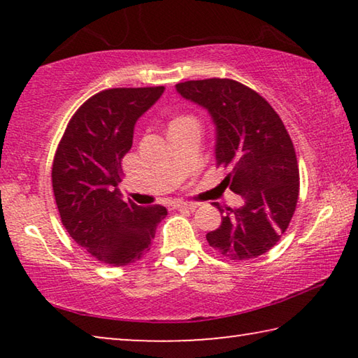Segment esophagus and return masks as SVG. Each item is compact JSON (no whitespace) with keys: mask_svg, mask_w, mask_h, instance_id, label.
<instances>
[{"mask_svg":"<svg viewBox=\"0 0 358 358\" xmlns=\"http://www.w3.org/2000/svg\"><path fill=\"white\" fill-rule=\"evenodd\" d=\"M199 207V203L196 202H177L173 203V208L177 210H196Z\"/></svg>","mask_w":358,"mask_h":358,"instance_id":"34e87169","label":"esophagus"}]
</instances>
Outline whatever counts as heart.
Instances as JSON below:
<instances>
[{
  "instance_id": "b5f03b06",
  "label": "heart",
  "mask_w": 358,
  "mask_h": 358,
  "mask_svg": "<svg viewBox=\"0 0 358 358\" xmlns=\"http://www.w3.org/2000/svg\"><path fill=\"white\" fill-rule=\"evenodd\" d=\"M181 118H185V117H181Z\"/></svg>"
}]
</instances>
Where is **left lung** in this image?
Instances as JSON below:
<instances>
[{"mask_svg":"<svg viewBox=\"0 0 358 358\" xmlns=\"http://www.w3.org/2000/svg\"><path fill=\"white\" fill-rule=\"evenodd\" d=\"M175 87L211 115L216 164L230 169L221 185L245 202L240 208L213 203L222 222L207 241L234 262L262 256L286 232L299 201V164L286 126L262 96L237 80L205 78Z\"/></svg>","mask_w":358,"mask_h":358,"instance_id":"8db88e82","label":"left lung"}]
</instances>
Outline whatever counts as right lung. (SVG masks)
I'll use <instances>...</instances> for the list:
<instances>
[{
    "instance_id": "right-lung-1",
    "label": "right lung",
    "mask_w": 358,
    "mask_h": 358,
    "mask_svg": "<svg viewBox=\"0 0 358 358\" xmlns=\"http://www.w3.org/2000/svg\"><path fill=\"white\" fill-rule=\"evenodd\" d=\"M164 87L110 88L72 115L52 167V186L63 226L101 262L124 266L150 251L166 207L123 201L121 161L132 147L136 121Z\"/></svg>"
}]
</instances>
